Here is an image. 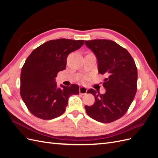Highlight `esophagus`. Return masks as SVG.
I'll list each match as a JSON object with an SVG mask.
<instances>
[{"label": "esophagus", "mask_w": 158, "mask_h": 158, "mask_svg": "<svg viewBox=\"0 0 158 158\" xmlns=\"http://www.w3.org/2000/svg\"><path fill=\"white\" fill-rule=\"evenodd\" d=\"M88 91V89L87 88L85 87H84V86H80V89H79V92L80 94H82V95H84L86 94Z\"/></svg>", "instance_id": "obj_1"}]
</instances>
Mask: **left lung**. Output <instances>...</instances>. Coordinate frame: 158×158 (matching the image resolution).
Segmentation results:
<instances>
[{
  "mask_svg": "<svg viewBox=\"0 0 158 158\" xmlns=\"http://www.w3.org/2000/svg\"><path fill=\"white\" fill-rule=\"evenodd\" d=\"M85 44L97 57L99 73L108 76L103 83L106 93L88 90L94 95L95 102L93 106H85V111L95 121L113 122L127 113L135 98L138 78L135 62L126 49L113 41L89 40Z\"/></svg>",
  "mask_w": 158,
  "mask_h": 158,
  "instance_id": "left-lung-1",
  "label": "left lung"
}]
</instances>
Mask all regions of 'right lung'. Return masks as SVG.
Returning <instances> with one entry per match:
<instances>
[{"label": "right lung", "instance_id": "add662e5", "mask_svg": "<svg viewBox=\"0 0 158 158\" xmlns=\"http://www.w3.org/2000/svg\"><path fill=\"white\" fill-rule=\"evenodd\" d=\"M84 44V40H50L27 57L21 70L20 95L33 115L44 120L58 117L64 113L71 95L79 94L77 84L59 88L55 78L66 69L69 55Z\"/></svg>", "mask_w": 158, "mask_h": 158}]
</instances>
